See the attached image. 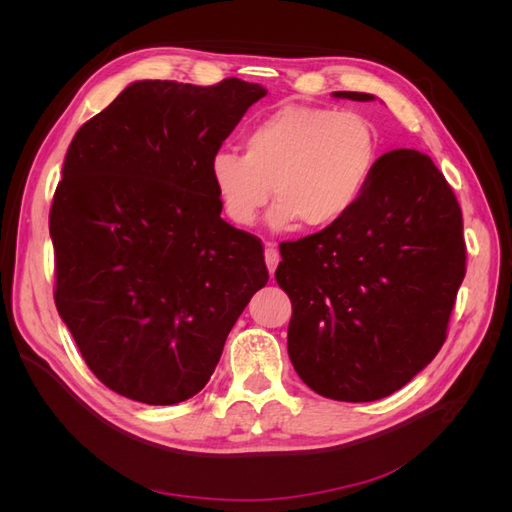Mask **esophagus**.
Returning a JSON list of instances; mask_svg holds the SVG:
<instances>
[{"mask_svg":"<svg viewBox=\"0 0 512 512\" xmlns=\"http://www.w3.org/2000/svg\"><path fill=\"white\" fill-rule=\"evenodd\" d=\"M265 262L269 273H275L277 262H280V252H277V245L273 241H267V250H265Z\"/></svg>","mask_w":512,"mask_h":512,"instance_id":"esophagus-1","label":"esophagus"}]
</instances>
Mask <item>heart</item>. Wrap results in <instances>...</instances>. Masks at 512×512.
<instances>
[{
  "instance_id": "heart-1",
  "label": "heart",
  "mask_w": 512,
  "mask_h": 512,
  "mask_svg": "<svg viewBox=\"0 0 512 512\" xmlns=\"http://www.w3.org/2000/svg\"><path fill=\"white\" fill-rule=\"evenodd\" d=\"M245 153L218 149L209 177L226 218L241 228L258 222L273 198L271 226L301 222L331 228L361 203L378 166V134L352 111L284 104L243 136Z\"/></svg>"
}]
</instances>
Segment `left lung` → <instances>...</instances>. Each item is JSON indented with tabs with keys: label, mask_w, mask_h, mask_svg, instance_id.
<instances>
[{
	"label": "left lung",
	"mask_w": 512,
	"mask_h": 512,
	"mask_svg": "<svg viewBox=\"0 0 512 512\" xmlns=\"http://www.w3.org/2000/svg\"><path fill=\"white\" fill-rule=\"evenodd\" d=\"M333 96L374 100L359 91ZM280 252L275 280L292 303L288 354L318 395L382 399L442 348L466 241L451 185L425 153H384L350 215Z\"/></svg>",
	"instance_id": "8db88e82"
}]
</instances>
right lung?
I'll return each mask as SVG.
<instances>
[{
    "instance_id": "right-lung-1",
    "label": "right lung",
    "mask_w": 512,
    "mask_h": 512,
    "mask_svg": "<svg viewBox=\"0 0 512 512\" xmlns=\"http://www.w3.org/2000/svg\"><path fill=\"white\" fill-rule=\"evenodd\" d=\"M267 89L136 81L74 134L53 196L55 305L108 389L173 406L209 382L269 282L258 237L220 218L209 160Z\"/></svg>"
}]
</instances>
